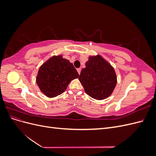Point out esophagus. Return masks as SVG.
Segmentation results:
<instances>
[{"label":"esophagus","mask_w":156,"mask_h":156,"mask_svg":"<svg viewBox=\"0 0 156 156\" xmlns=\"http://www.w3.org/2000/svg\"><path fill=\"white\" fill-rule=\"evenodd\" d=\"M77 72H78V73L80 75V73H81V68H77Z\"/></svg>","instance_id":"34e87169"}]
</instances>
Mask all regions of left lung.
I'll list each match as a JSON object with an SVG mask.
<instances>
[{
  "label": "left lung",
  "instance_id": "1",
  "mask_svg": "<svg viewBox=\"0 0 156 156\" xmlns=\"http://www.w3.org/2000/svg\"><path fill=\"white\" fill-rule=\"evenodd\" d=\"M79 80L88 95L97 100L111 96L117 83L114 68L99 55L90 56Z\"/></svg>",
  "mask_w": 156,
  "mask_h": 156
}]
</instances>
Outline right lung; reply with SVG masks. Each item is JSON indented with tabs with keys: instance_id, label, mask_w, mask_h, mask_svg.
Here are the masks:
<instances>
[{
	"instance_id": "add662e5",
	"label": "right lung",
	"mask_w": 156,
	"mask_h": 156,
	"mask_svg": "<svg viewBox=\"0 0 156 156\" xmlns=\"http://www.w3.org/2000/svg\"><path fill=\"white\" fill-rule=\"evenodd\" d=\"M78 77L79 73L72 63L62 55L53 56L40 66L36 83L46 96L54 98L62 94L68 84Z\"/></svg>"
}]
</instances>
